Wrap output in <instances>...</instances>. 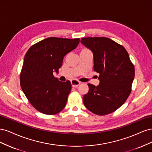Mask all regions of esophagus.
<instances>
[{
    "label": "esophagus",
    "mask_w": 152,
    "mask_h": 152,
    "mask_svg": "<svg viewBox=\"0 0 152 152\" xmlns=\"http://www.w3.org/2000/svg\"><path fill=\"white\" fill-rule=\"evenodd\" d=\"M80 83H81V82L80 81H79V80H75L74 79V80H71L72 86L73 87H77Z\"/></svg>",
    "instance_id": "obj_1"
}]
</instances>
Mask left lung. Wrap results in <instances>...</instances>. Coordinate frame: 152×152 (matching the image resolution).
<instances>
[{
    "label": "left lung",
    "instance_id": "left-lung-1",
    "mask_svg": "<svg viewBox=\"0 0 152 152\" xmlns=\"http://www.w3.org/2000/svg\"><path fill=\"white\" fill-rule=\"evenodd\" d=\"M80 42L93 52L94 70L99 74L98 86L88 84L84 104L96 115L111 113L121 107L131 93L134 65L126 49L110 39L87 37Z\"/></svg>",
    "mask_w": 152,
    "mask_h": 152
}]
</instances>
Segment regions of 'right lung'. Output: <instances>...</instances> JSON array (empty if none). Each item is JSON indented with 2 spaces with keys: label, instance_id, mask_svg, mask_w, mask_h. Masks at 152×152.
<instances>
[{
  "label": "right lung",
  "instance_id": "right-lung-1",
  "mask_svg": "<svg viewBox=\"0 0 152 152\" xmlns=\"http://www.w3.org/2000/svg\"><path fill=\"white\" fill-rule=\"evenodd\" d=\"M79 39L49 37L36 43L26 53L20 85L31 105L39 112L54 115L65 108L72 85L54 77L64 56L75 49Z\"/></svg>",
  "mask_w": 152,
  "mask_h": 152
}]
</instances>
